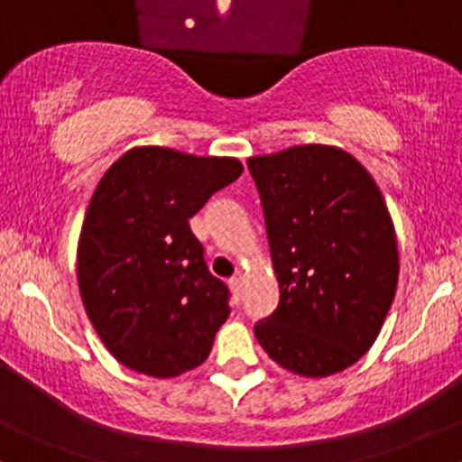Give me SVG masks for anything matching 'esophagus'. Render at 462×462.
<instances>
[{
    "label": "esophagus",
    "instance_id": "34e87169",
    "mask_svg": "<svg viewBox=\"0 0 462 462\" xmlns=\"http://www.w3.org/2000/svg\"><path fill=\"white\" fill-rule=\"evenodd\" d=\"M229 286H231L233 295H236V300H240V291H242V280H240V277H233V280H229Z\"/></svg>",
    "mask_w": 462,
    "mask_h": 462
}]
</instances>
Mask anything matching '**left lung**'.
I'll use <instances>...</instances> for the list:
<instances>
[{
  "label": "left lung",
  "instance_id": "8db88e82",
  "mask_svg": "<svg viewBox=\"0 0 462 462\" xmlns=\"http://www.w3.org/2000/svg\"><path fill=\"white\" fill-rule=\"evenodd\" d=\"M260 193L280 304L255 324L282 368L328 376L374 344L399 280L379 187L348 152L295 145L246 161Z\"/></svg>",
  "mask_w": 462,
  "mask_h": 462
}]
</instances>
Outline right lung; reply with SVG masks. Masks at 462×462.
I'll list each match as a JSON object with an SVG mask.
<instances>
[{
	"label": "right lung",
	"instance_id": "obj_1",
	"mask_svg": "<svg viewBox=\"0 0 462 462\" xmlns=\"http://www.w3.org/2000/svg\"><path fill=\"white\" fill-rule=\"evenodd\" d=\"M245 171L236 158L134 147L94 191L77 251L81 300L114 359L178 376L209 356L229 317L189 217Z\"/></svg>",
	"mask_w": 462,
	"mask_h": 462
}]
</instances>
